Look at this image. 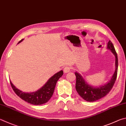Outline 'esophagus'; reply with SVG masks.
Masks as SVG:
<instances>
[{"instance_id": "1", "label": "esophagus", "mask_w": 126, "mask_h": 126, "mask_svg": "<svg viewBox=\"0 0 126 126\" xmlns=\"http://www.w3.org/2000/svg\"><path fill=\"white\" fill-rule=\"evenodd\" d=\"M63 71L64 73H68V72H69L70 71V68L69 67H68H68H65L63 69Z\"/></svg>"}]
</instances>
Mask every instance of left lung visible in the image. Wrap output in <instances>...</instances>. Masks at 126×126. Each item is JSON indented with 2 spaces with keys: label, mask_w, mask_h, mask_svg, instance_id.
<instances>
[{
  "label": "left lung",
  "mask_w": 126,
  "mask_h": 126,
  "mask_svg": "<svg viewBox=\"0 0 126 126\" xmlns=\"http://www.w3.org/2000/svg\"><path fill=\"white\" fill-rule=\"evenodd\" d=\"M107 49L111 51L115 57V70L111 79L106 84L98 86L91 85L87 83L80 73L75 72L76 76L75 89L78 94L86 101H95L104 97L111 90L116 81L118 69V58L115 47L110 40L107 43Z\"/></svg>",
  "instance_id": "obj_1"
}]
</instances>
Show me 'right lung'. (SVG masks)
Here are the masks:
<instances>
[{
  "instance_id": "add662e5",
  "label": "right lung",
  "mask_w": 126,
  "mask_h": 126,
  "mask_svg": "<svg viewBox=\"0 0 126 126\" xmlns=\"http://www.w3.org/2000/svg\"><path fill=\"white\" fill-rule=\"evenodd\" d=\"M24 39H22L17 44L21 42ZM63 74V71L61 70L50 78L44 84V85H43L40 89H38L37 91L31 93L23 92L16 88L14 85L11 83V80H10V82L13 90L18 96L31 104L40 105L46 103L51 99L54 93L57 82Z\"/></svg>"
}]
</instances>
